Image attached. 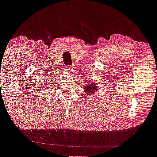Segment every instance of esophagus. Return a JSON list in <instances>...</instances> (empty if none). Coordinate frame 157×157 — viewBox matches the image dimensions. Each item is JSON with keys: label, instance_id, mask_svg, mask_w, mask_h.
Masks as SVG:
<instances>
[{"label": "esophagus", "instance_id": "1", "mask_svg": "<svg viewBox=\"0 0 157 157\" xmlns=\"http://www.w3.org/2000/svg\"><path fill=\"white\" fill-rule=\"evenodd\" d=\"M71 71H72V67H66V71L67 73H71Z\"/></svg>", "mask_w": 157, "mask_h": 157}]
</instances>
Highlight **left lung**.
<instances>
[{
    "instance_id": "left-lung-1",
    "label": "left lung",
    "mask_w": 157,
    "mask_h": 157,
    "mask_svg": "<svg viewBox=\"0 0 157 157\" xmlns=\"http://www.w3.org/2000/svg\"><path fill=\"white\" fill-rule=\"evenodd\" d=\"M99 90L98 86L96 85V83H93V82H90V83L84 87V91L87 95L92 96L93 93H96V91Z\"/></svg>"
}]
</instances>
